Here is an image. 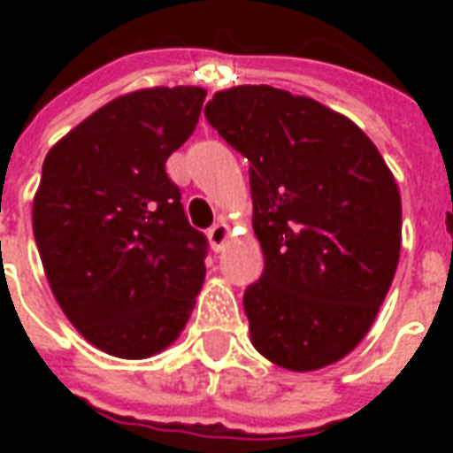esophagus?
Listing matches in <instances>:
<instances>
[{"label":"esophagus","mask_w":453,"mask_h":453,"mask_svg":"<svg viewBox=\"0 0 453 453\" xmlns=\"http://www.w3.org/2000/svg\"><path fill=\"white\" fill-rule=\"evenodd\" d=\"M206 234H209V242H211L213 251H220V249L230 242V226L223 223V220H219V223H213V226L209 227V233Z\"/></svg>","instance_id":"1"}]
</instances>
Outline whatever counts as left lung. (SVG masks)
I'll return each instance as SVG.
<instances>
[{
	"label": "left lung",
	"mask_w": 453,
	"mask_h": 453,
	"mask_svg": "<svg viewBox=\"0 0 453 453\" xmlns=\"http://www.w3.org/2000/svg\"><path fill=\"white\" fill-rule=\"evenodd\" d=\"M204 115L249 159L265 258L244 291L251 343L291 372L334 365L372 329L397 270L393 173L357 124L305 96L234 87Z\"/></svg>",
	"instance_id": "8db88e82"
}]
</instances>
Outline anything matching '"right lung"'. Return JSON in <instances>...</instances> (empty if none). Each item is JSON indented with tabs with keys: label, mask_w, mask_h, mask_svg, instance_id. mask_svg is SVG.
I'll return each instance as SVG.
<instances>
[{
	"label": "right lung",
	"mask_w": 453,
	"mask_h": 453,
	"mask_svg": "<svg viewBox=\"0 0 453 453\" xmlns=\"http://www.w3.org/2000/svg\"><path fill=\"white\" fill-rule=\"evenodd\" d=\"M204 98L199 87L119 96L60 138L42 166L32 230L46 280L74 329L115 357L169 348L204 282L206 237L166 176Z\"/></svg>",
	"instance_id": "obj_1"
}]
</instances>
